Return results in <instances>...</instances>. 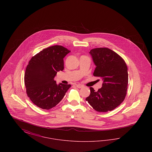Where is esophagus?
I'll return each instance as SVG.
<instances>
[{
	"instance_id": "1",
	"label": "esophagus",
	"mask_w": 152,
	"mask_h": 152,
	"mask_svg": "<svg viewBox=\"0 0 152 152\" xmlns=\"http://www.w3.org/2000/svg\"><path fill=\"white\" fill-rule=\"evenodd\" d=\"M84 87L83 85H81V84H77L76 85V87H77L78 88H81L83 87Z\"/></svg>"
}]
</instances>
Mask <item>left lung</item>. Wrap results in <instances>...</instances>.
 Listing matches in <instances>:
<instances>
[{
  "label": "left lung",
  "mask_w": 152,
  "mask_h": 152,
  "mask_svg": "<svg viewBox=\"0 0 152 152\" xmlns=\"http://www.w3.org/2000/svg\"><path fill=\"white\" fill-rule=\"evenodd\" d=\"M89 54L96 65L94 75L100 77L103 82L97 91L90 87L91 94L86 100L97 112L112 110L121 104L126 94L127 66L121 57L107 48L91 50Z\"/></svg>",
  "instance_id": "8db88e82"
}]
</instances>
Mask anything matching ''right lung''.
I'll list each match as a JSON object with an SVG mask.
<instances>
[{
    "label": "right lung",
    "instance_id": "right-lung-1",
    "mask_svg": "<svg viewBox=\"0 0 152 152\" xmlns=\"http://www.w3.org/2000/svg\"><path fill=\"white\" fill-rule=\"evenodd\" d=\"M71 52L61 45L51 46L31 58L24 75L26 92L32 102L43 109L55 107L65 96L70 84H56L54 78L64 69V60Z\"/></svg>",
    "mask_w": 152,
    "mask_h": 152
}]
</instances>
